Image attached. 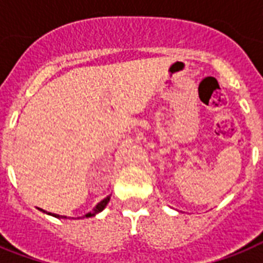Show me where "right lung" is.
Here are the masks:
<instances>
[{"instance_id": "add662e5", "label": "right lung", "mask_w": 263, "mask_h": 263, "mask_svg": "<svg viewBox=\"0 0 263 263\" xmlns=\"http://www.w3.org/2000/svg\"><path fill=\"white\" fill-rule=\"evenodd\" d=\"M109 200H110V196H106L105 199L101 200V202H99V203L97 204V206H95L92 212L87 213V214H86V216H84V217H92V216H95V214H98L99 212H102L103 209L106 208V204H107V202H109ZM49 214H51V216H54V217H60L59 214H53V213H49Z\"/></svg>"}]
</instances>
